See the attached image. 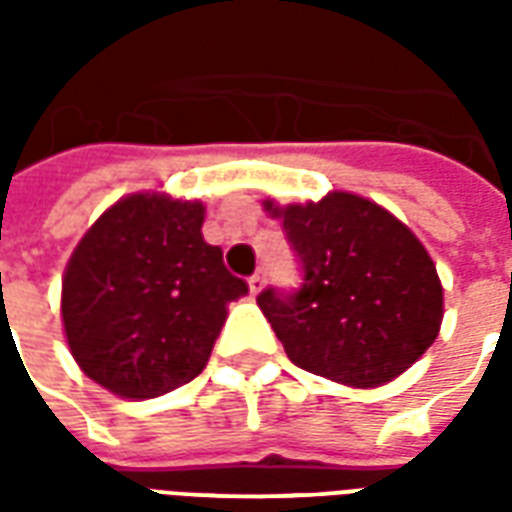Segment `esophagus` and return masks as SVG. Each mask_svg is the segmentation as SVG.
<instances>
[{"label":"esophagus","instance_id":"obj_1","mask_svg":"<svg viewBox=\"0 0 512 512\" xmlns=\"http://www.w3.org/2000/svg\"><path fill=\"white\" fill-rule=\"evenodd\" d=\"M263 285H266V268H257L255 274L249 277V290H252V293H260Z\"/></svg>","mask_w":512,"mask_h":512}]
</instances>
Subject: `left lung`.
Segmentation results:
<instances>
[{
  "instance_id": "1",
  "label": "left lung",
  "mask_w": 512,
  "mask_h": 512,
  "mask_svg": "<svg viewBox=\"0 0 512 512\" xmlns=\"http://www.w3.org/2000/svg\"><path fill=\"white\" fill-rule=\"evenodd\" d=\"M266 211L282 219L301 288L257 296L293 365L337 384L381 386L439 337L444 290L428 249L392 213L348 191Z\"/></svg>"
}]
</instances>
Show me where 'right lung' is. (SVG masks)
Listing matches in <instances>:
<instances>
[{"mask_svg": "<svg viewBox=\"0 0 512 512\" xmlns=\"http://www.w3.org/2000/svg\"><path fill=\"white\" fill-rule=\"evenodd\" d=\"M202 202L142 191L84 233L62 277V326L95 384L145 400L208 365L227 304L249 293L202 238Z\"/></svg>", "mask_w": 512, "mask_h": 512, "instance_id": "right-lung-1", "label": "right lung"}]
</instances>
